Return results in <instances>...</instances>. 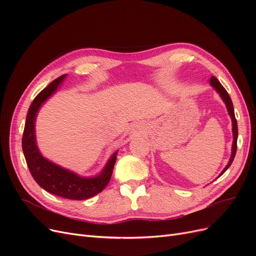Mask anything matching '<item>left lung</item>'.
Masks as SVG:
<instances>
[{"label": "left lung", "mask_w": 256, "mask_h": 256, "mask_svg": "<svg viewBox=\"0 0 256 256\" xmlns=\"http://www.w3.org/2000/svg\"><path fill=\"white\" fill-rule=\"evenodd\" d=\"M209 84H210V86L218 92L219 96L221 97V99L223 100V102L226 104V110L228 112V115L230 116V120H232V132H233V144H232V154H230V158L228 160V164L222 170V172L220 173V175L218 177H220L224 172L226 171V170L230 166L232 162H233L234 158H235V154H236V150H237V136H238V127H237V120L235 118V112H234V106H233V102H232V99L228 96V92L226 90L221 83L216 80L214 76H212L210 80H209Z\"/></svg>", "instance_id": "left-lung-1"}]
</instances>
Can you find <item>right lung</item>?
I'll return each mask as SVG.
<instances>
[{
  "instance_id": "1",
  "label": "right lung",
  "mask_w": 256,
  "mask_h": 256,
  "mask_svg": "<svg viewBox=\"0 0 256 256\" xmlns=\"http://www.w3.org/2000/svg\"><path fill=\"white\" fill-rule=\"evenodd\" d=\"M66 76L67 74H63L51 82L35 97L30 106L23 131L22 150L30 174L42 189L58 196L81 200L98 194L106 187L111 180L118 150H116L108 160L102 172L90 177L80 176L42 156L36 141L35 125L37 114L42 104L53 94H56Z\"/></svg>"
}]
</instances>
